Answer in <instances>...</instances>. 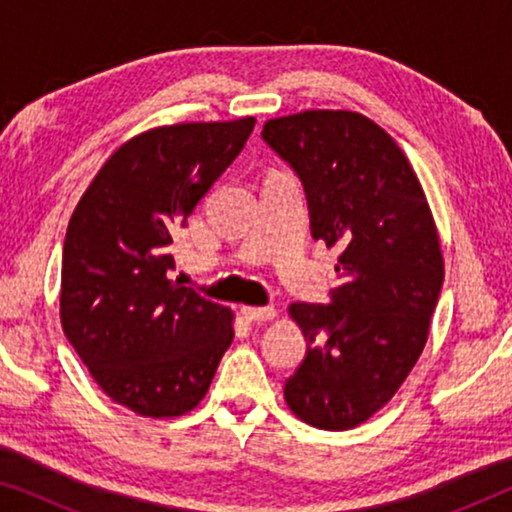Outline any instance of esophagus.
Masks as SVG:
<instances>
[{"mask_svg":"<svg viewBox=\"0 0 512 512\" xmlns=\"http://www.w3.org/2000/svg\"><path fill=\"white\" fill-rule=\"evenodd\" d=\"M275 307H242V317L247 321H270L275 317Z\"/></svg>","mask_w":512,"mask_h":512,"instance_id":"obj_1","label":"esophagus"}]
</instances>
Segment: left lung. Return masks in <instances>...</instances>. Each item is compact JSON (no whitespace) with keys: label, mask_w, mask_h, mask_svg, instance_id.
Here are the masks:
<instances>
[{"label":"left lung","mask_w":512,"mask_h":512,"mask_svg":"<svg viewBox=\"0 0 512 512\" xmlns=\"http://www.w3.org/2000/svg\"><path fill=\"white\" fill-rule=\"evenodd\" d=\"M261 137L303 181L314 240L342 249L331 303L289 307L307 354L286 405L317 429H352L391 401L426 345L445 275L436 223L408 158L366 116L303 111Z\"/></svg>","instance_id":"obj_1"}]
</instances>
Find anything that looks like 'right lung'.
<instances>
[{
	"label": "right lung",
	"instance_id": "obj_1",
	"mask_svg": "<svg viewBox=\"0 0 512 512\" xmlns=\"http://www.w3.org/2000/svg\"><path fill=\"white\" fill-rule=\"evenodd\" d=\"M254 125L247 116L132 137L69 219L62 328L104 394L142 417L193 410L233 342V312L170 279V244Z\"/></svg>",
	"mask_w": 512,
	"mask_h": 512
}]
</instances>
